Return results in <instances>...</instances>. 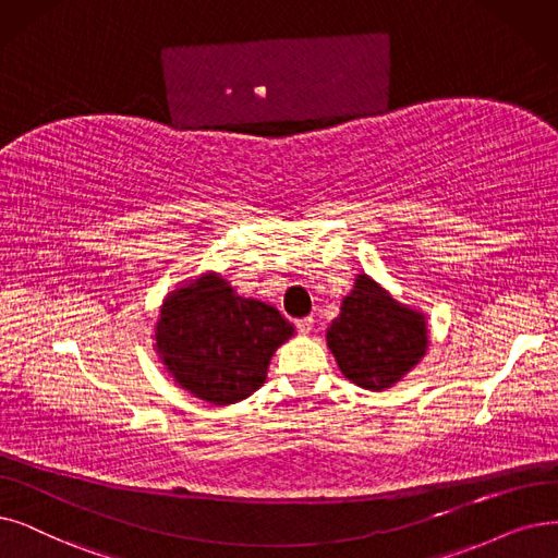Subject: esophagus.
<instances>
[{"instance_id": "obj_1", "label": "esophagus", "mask_w": 558, "mask_h": 558, "mask_svg": "<svg viewBox=\"0 0 558 558\" xmlns=\"http://www.w3.org/2000/svg\"><path fill=\"white\" fill-rule=\"evenodd\" d=\"M295 327H298L300 333H308L311 329H314V318H302V320L295 323Z\"/></svg>"}]
</instances>
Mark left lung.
I'll return each instance as SVG.
<instances>
[{
	"instance_id": "8db88e82",
	"label": "left lung",
	"mask_w": 558,
	"mask_h": 558,
	"mask_svg": "<svg viewBox=\"0 0 558 558\" xmlns=\"http://www.w3.org/2000/svg\"><path fill=\"white\" fill-rule=\"evenodd\" d=\"M327 345L350 383L383 391L426 354V318L360 275L341 304V316L327 329Z\"/></svg>"
}]
</instances>
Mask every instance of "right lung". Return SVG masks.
<instances>
[{
    "mask_svg": "<svg viewBox=\"0 0 558 558\" xmlns=\"http://www.w3.org/2000/svg\"><path fill=\"white\" fill-rule=\"evenodd\" d=\"M293 325L258 300L235 295L229 281L206 275L173 291L155 341L173 380L213 405H231L263 387L275 350Z\"/></svg>",
    "mask_w": 558,
    "mask_h": 558,
    "instance_id": "obj_1",
    "label": "right lung"
}]
</instances>
